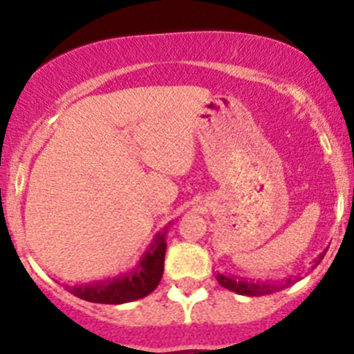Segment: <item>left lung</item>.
Returning a JSON list of instances; mask_svg holds the SVG:
<instances>
[{"mask_svg":"<svg viewBox=\"0 0 354 354\" xmlns=\"http://www.w3.org/2000/svg\"><path fill=\"white\" fill-rule=\"evenodd\" d=\"M326 257V252L320 253L315 260H313V266H319L322 262V259ZM217 283L221 284L223 288L230 289V291L238 292V295H245V296H262V295H270V292L281 291V289L288 288L289 284L292 283V279H286L284 283H277V284H269V283H255V281H245V279H238V277H227L223 276V274H217L216 276ZM298 277H295V281Z\"/></svg>","mask_w":354,"mask_h":354,"instance_id":"obj_1","label":"left lung"}]
</instances>
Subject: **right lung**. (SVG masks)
<instances>
[{
  "instance_id": "add662e5",
  "label": "right lung",
  "mask_w": 354,
  "mask_h": 354,
  "mask_svg": "<svg viewBox=\"0 0 354 354\" xmlns=\"http://www.w3.org/2000/svg\"><path fill=\"white\" fill-rule=\"evenodd\" d=\"M167 230V227H166ZM166 230L157 233L154 241L145 250L140 262L135 269L116 279L99 281L87 286L68 288L71 295L91 303H106V305H121L135 301L151 295L160 283L164 272V255H166Z\"/></svg>"
}]
</instances>
